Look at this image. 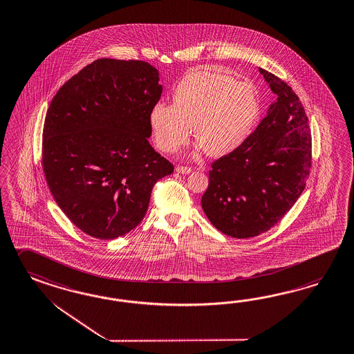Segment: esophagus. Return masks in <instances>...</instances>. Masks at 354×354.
I'll use <instances>...</instances> for the list:
<instances>
[{"label":"esophagus","instance_id":"obj_1","mask_svg":"<svg viewBox=\"0 0 354 354\" xmlns=\"http://www.w3.org/2000/svg\"><path fill=\"white\" fill-rule=\"evenodd\" d=\"M190 167H182V165H177L176 167V172L177 173H181V174H189V173H191Z\"/></svg>","mask_w":354,"mask_h":354}]
</instances>
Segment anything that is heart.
<instances>
[{"instance_id": "b5f03b06", "label": "heart", "mask_w": 354, "mask_h": 354, "mask_svg": "<svg viewBox=\"0 0 354 354\" xmlns=\"http://www.w3.org/2000/svg\"><path fill=\"white\" fill-rule=\"evenodd\" d=\"M259 115L253 86L232 77L200 69L183 77L173 91V105L156 102L150 124L158 146L176 151L190 136L212 156L230 154L252 133Z\"/></svg>"}]
</instances>
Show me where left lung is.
<instances>
[{
    "mask_svg": "<svg viewBox=\"0 0 354 354\" xmlns=\"http://www.w3.org/2000/svg\"><path fill=\"white\" fill-rule=\"evenodd\" d=\"M276 95L243 145L212 164L201 207L225 235L248 239L272 228L295 204L308 180L312 137L297 93L259 68Z\"/></svg>",
    "mask_w": 354,
    "mask_h": 354,
    "instance_id": "obj_1",
    "label": "left lung"
}]
</instances>
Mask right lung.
Returning a JSON list of instances; mask_svg holds the SVG:
<instances>
[{
    "mask_svg": "<svg viewBox=\"0 0 354 354\" xmlns=\"http://www.w3.org/2000/svg\"><path fill=\"white\" fill-rule=\"evenodd\" d=\"M159 72L140 60L99 59L56 92L44 126L42 164L57 205L87 235L113 240L145 217L173 164L149 144Z\"/></svg>",
    "mask_w": 354,
    "mask_h": 354,
    "instance_id": "right-lung-1",
    "label": "right lung"
}]
</instances>
